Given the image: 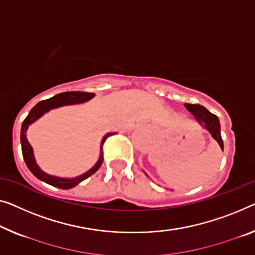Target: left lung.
I'll list each match as a JSON object with an SVG mask.
<instances>
[{"label": "left lung", "instance_id": "obj_1", "mask_svg": "<svg viewBox=\"0 0 255 255\" xmlns=\"http://www.w3.org/2000/svg\"><path fill=\"white\" fill-rule=\"evenodd\" d=\"M185 108L189 112H191L193 116H195L196 120L203 126L206 128L212 137L214 138L216 142L220 144L221 149L223 150V140L221 137V127H220V121L218 117L213 115L207 109H205L204 106L199 104H184Z\"/></svg>", "mask_w": 255, "mask_h": 255}]
</instances>
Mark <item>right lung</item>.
<instances>
[{
  "instance_id": "1",
  "label": "right lung",
  "mask_w": 255,
  "mask_h": 255,
  "mask_svg": "<svg viewBox=\"0 0 255 255\" xmlns=\"http://www.w3.org/2000/svg\"><path fill=\"white\" fill-rule=\"evenodd\" d=\"M95 96V94L93 93H85V91H66V93H60L56 96L48 98V100L41 101L37 103L34 108L30 110L28 116L26 117V119L24 120V123L21 125V134H20V140H21V151H22V157H24V160L27 165L28 169L34 174V176H36L39 180L45 182V183L52 185V187L59 188V189H71L75 187V185L79 184L80 182H82L86 178H88L89 176L93 175V174L96 172V170L100 168L103 164V144L105 142V139L109 137V136L115 135V132H109L104 136L103 140H102V145H101V155L100 159H98L97 164L95 165L93 168L88 172L82 174L78 177L74 178H62V177H56V176H51L49 174L44 173L43 170L40 169V167L36 165L35 159H34V154H33V149L32 146L29 145L27 138H26V130H27L28 126L32 123H34L36 119L44 115L45 112H48L49 110L55 109V108H59V106L63 105H71V104H78V103H82V102H86L93 98Z\"/></svg>"
}]
</instances>
